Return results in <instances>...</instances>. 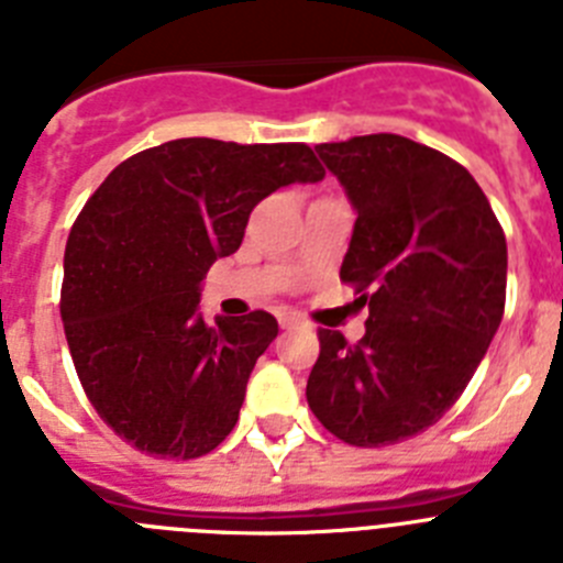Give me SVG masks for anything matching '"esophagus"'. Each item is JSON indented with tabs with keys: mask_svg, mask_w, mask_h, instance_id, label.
Returning a JSON list of instances; mask_svg holds the SVG:
<instances>
[{
	"mask_svg": "<svg viewBox=\"0 0 563 563\" xmlns=\"http://www.w3.org/2000/svg\"><path fill=\"white\" fill-rule=\"evenodd\" d=\"M278 324H282V330H298V327H305V321L298 316H290V312H282V316H278Z\"/></svg>",
	"mask_w": 563,
	"mask_h": 563,
	"instance_id": "1",
	"label": "esophagus"
}]
</instances>
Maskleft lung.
Here are the masks:
<instances>
[{"label":"left lung","instance_id":"left-lung-1","mask_svg":"<svg viewBox=\"0 0 563 563\" xmlns=\"http://www.w3.org/2000/svg\"><path fill=\"white\" fill-rule=\"evenodd\" d=\"M357 220L341 278L369 305L352 346L321 330L307 380L338 440L380 449L434 426L460 400L505 312L507 242L460 163L400 134L316 146Z\"/></svg>","mask_w":563,"mask_h":563}]
</instances>
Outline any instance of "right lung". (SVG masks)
Masks as SVG:
<instances>
[{
  "instance_id": "1",
  "label": "right lung",
  "mask_w": 563,
  "mask_h": 563,
  "mask_svg": "<svg viewBox=\"0 0 563 563\" xmlns=\"http://www.w3.org/2000/svg\"><path fill=\"white\" fill-rule=\"evenodd\" d=\"M318 180L305 143L180 137L123 161L89 197L64 251L62 321L84 391L121 440L197 460L231 434L278 321L256 310L206 324L202 278L239 251L258 202Z\"/></svg>"
}]
</instances>
